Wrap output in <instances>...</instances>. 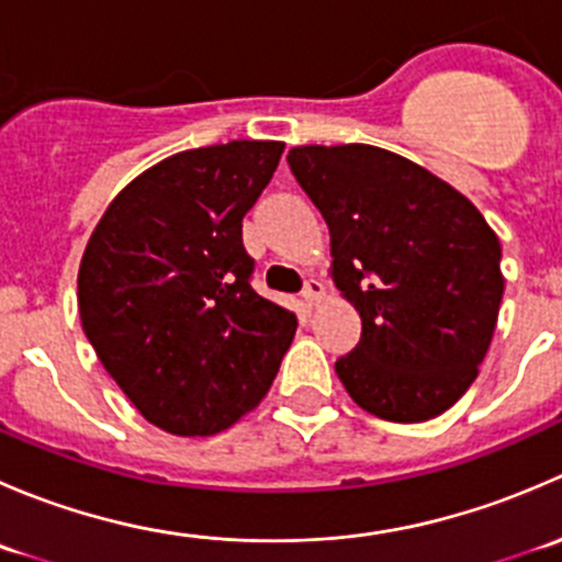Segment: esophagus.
Here are the masks:
<instances>
[{"label": "esophagus", "mask_w": 562, "mask_h": 562, "mask_svg": "<svg viewBox=\"0 0 562 562\" xmlns=\"http://www.w3.org/2000/svg\"><path fill=\"white\" fill-rule=\"evenodd\" d=\"M302 296H304V302L310 304V307H315V304L321 302L323 296H326V288H323L321 280H307V282H304Z\"/></svg>", "instance_id": "1"}]
</instances>
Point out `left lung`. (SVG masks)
Masks as SVG:
<instances>
[{
	"label": "left lung",
	"instance_id": "obj_1",
	"mask_svg": "<svg viewBox=\"0 0 562 562\" xmlns=\"http://www.w3.org/2000/svg\"><path fill=\"white\" fill-rule=\"evenodd\" d=\"M293 176L331 234V277L361 315L334 370L367 413L440 416L470 389L503 302L501 241L427 168L367 144L293 146Z\"/></svg>",
	"mask_w": 562,
	"mask_h": 562
}]
</instances>
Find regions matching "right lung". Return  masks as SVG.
<instances>
[{"label": "right lung", "instance_id": "1", "mask_svg": "<svg viewBox=\"0 0 562 562\" xmlns=\"http://www.w3.org/2000/svg\"><path fill=\"white\" fill-rule=\"evenodd\" d=\"M280 140L179 151L130 181L78 269L83 334L146 422L181 438L258 407L296 315L249 285L241 220L277 171Z\"/></svg>", "mask_w": 562, "mask_h": 562}]
</instances>
